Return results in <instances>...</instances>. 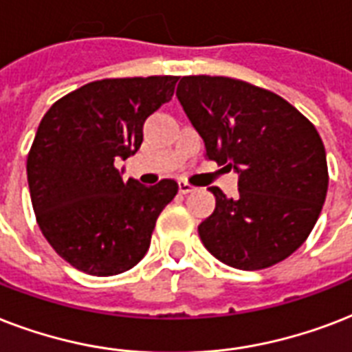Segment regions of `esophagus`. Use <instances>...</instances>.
I'll return each mask as SVG.
<instances>
[{
  "mask_svg": "<svg viewBox=\"0 0 352 352\" xmlns=\"http://www.w3.org/2000/svg\"><path fill=\"white\" fill-rule=\"evenodd\" d=\"M178 190H179V195H189V192H192V190H195V187L189 184H185V182H179Z\"/></svg>",
  "mask_w": 352,
  "mask_h": 352,
  "instance_id": "esophagus-1",
  "label": "esophagus"
}]
</instances>
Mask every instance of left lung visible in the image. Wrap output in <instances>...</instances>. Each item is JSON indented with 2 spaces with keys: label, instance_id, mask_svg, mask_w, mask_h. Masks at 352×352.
<instances>
[{
  "label": "left lung",
  "instance_id": "obj_1",
  "mask_svg": "<svg viewBox=\"0 0 352 352\" xmlns=\"http://www.w3.org/2000/svg\"><path fill=\"white\" fill-rule=\"evenodd\" d=\"M206 154L239 174V195L211 187L217 207L198 226L204 246L228 266L263 270L298 250L325 204V146L290 102L244 80L196 75L176 89Z\"/></svg>",
  "mask_w": 352,
  "mask_h": 352
}]
</instances>
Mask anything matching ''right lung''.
Returning a JSON list of instances; mask_svg holds the SVG:
<instances>
[{"label": "right lung", "instance_id": "add662e5", "mask_svg": "<svg viewBox=\"0 0 352 352\" xmlns=\"http://www.w3.org/2000/svg\"><path fill=\"white\" fill-rule=\"evenodd\" d=\"M178 77L95 80L56 100L43 116L27 157L38 226L60 257L106 277L145 257L174 179L122 182L117 160L133 156L143 124L173 99Z\"/></svg>", "mask_w": 352, "mask_h": 352}]
</instances>
